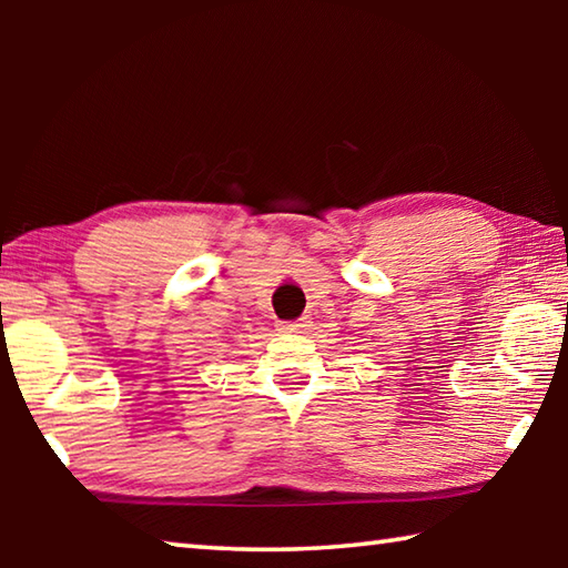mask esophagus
Segmentation results:
<instances>
[{"label":"esophagus","instance_id":"obj_1","mask_svg":"<svg viewBox=\"0 0 568 568\" xmlns=\"http://www.w3.org/2000/svg\"><path fill=\"white\" fill-rule=\"evenodd\" d=\"M305 328H307V321H291L281 325L283 333H305Z\"/></svg>","mask_w":568,"mask_h":568}]
</instances>
